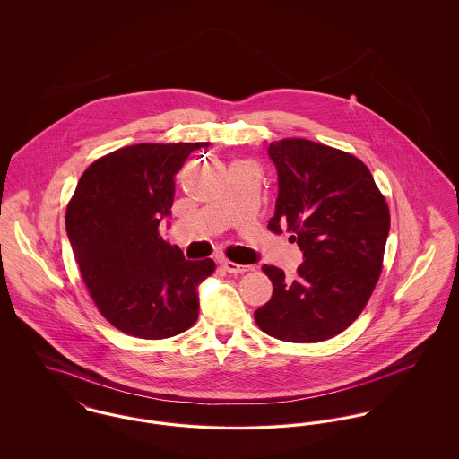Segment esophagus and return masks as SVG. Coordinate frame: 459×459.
I'll use <instances>...</instances> for the list:
<instances>
[{"instance_id": "1", "label": "esophagus", "mask_w": 459, "mask_h": 459, "mask_svg": "<svg viewBox=\"0 0 459 459\" xmlns=\"http://www.w3.org/2000/svg\"><path fill=\"white\" fill-rule=\"evenodd\" d=\"M221 266L229 273H242V272L249 270V266H244V264H239V263L229 262V260H221Z\"/></svg>"}]
</instances>
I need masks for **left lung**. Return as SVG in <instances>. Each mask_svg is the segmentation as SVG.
I'll list each match as a JSON object with an SVG mask.
<instances>
[{"label":"left lung","instance_id":"8db88e82","mask_svg":"<svg viewBox=\"0 0 459 459\" xmlns=\"http://www.w3.org/2000/svg\"><path fill=\"white\" fill-rule=\"evenodd\" d=\"M279 177L268 227L294 232L305 262L294 279L263 264L273 284L255 311L264 333L287 342H320L359 316L380 277L389 208L370 170L356 156L306 139L268 146Z\"/></svg>","mask_w":459,"mask_h":459}]
</instances>
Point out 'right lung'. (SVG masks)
<instances>
[{"instance_id":"1","label":"right lung","mask_w":459,"mask_h":459,"mask_svg":"<svg viewBox=\"0 0 459 459\" xmlns=\"http://www.w3.org/2000/svg\"><path fill=\"white\" fill-rule=\"evenodd\" d=\"M210 143L135 144L96 160L66 206V236L91 298L111 325L141 339L193 327L197 287L215 262L186 260L161 239L170 219L175 174Z\"/></svg>"}]
</instances>
